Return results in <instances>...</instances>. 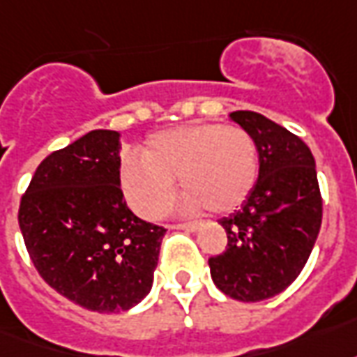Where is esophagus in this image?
<instances>
[{
  "label": "esophagus",
  "mask_w": 357,
  "mask_h": 357,
  "mask_svg": "<svg viewBox=\"0 0 357 357\" xmlns=\"http://www.w3.org/2000/svg\"><path fill=\"white\" fill-rule=\"evenodd\" d=\"M199 222H181V225H173L171 228H176V230H188V232H196L199 230Z\"/></svg>",
  "instance_id": "34e87169"
}]
</instances>
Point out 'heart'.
<instances>
[{"label": "heart", "mask_w": 357, "mask_h": 357, "mask_svg": "<svg viewBox=\"0 0 357 357\" xmlns=\"http://www.w3.org/2000/svg\"><path fill=\"white\" fill-rule=\"evenodd\" d=\"M257 140L241 127L192 123L152 135L142 155L121 165L127 204L146 218L163 217L175 202L176 181L188 190L186 213L238 209L259 181Z\"/></svg>", "instance_id": "obj_1"}]
</instances>
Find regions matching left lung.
Segmentation results:
<instances>
[{
	"label": "left lung",
	"instance_id": "1",
	"mask_svg": "<svg viewBox=\"0 0 357 357\" xmlns=\"http://www.w3.org/2000/svg\"><path fill=\"white\" fill-rule=\"evenodd\" d=\"M230 118L257 140L261 171L241 209L220 218L226 249L211 257V278L225 295L259 303L287 289L316 243L324 202L316 161L296 135L257 112Z\"/></svg>",
	"mask_w": 357,
	"mask_h": 357
}]
</instances>
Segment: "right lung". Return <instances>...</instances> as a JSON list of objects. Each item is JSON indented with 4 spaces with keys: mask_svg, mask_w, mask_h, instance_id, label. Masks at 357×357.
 Returning <instances> with one entry per match:
<instances>
[{
    "mask_svg": "<svg viewBox=\"0 0 357 357\" xmlns=\"http://www.w3.org/2000/svg\"><path fill=\"white\" fill-rule=\"evenodd\" d=\"M119 167V132H87L41 161L18 209L41 278L100 314L129 310L150 293L167 232L127 207Z\"/></svg>",
    "mask_w": 357,
    "mask_h": 357,
    "instance_id": "right-lung-1",
    "label": "right lung"
}]
</instances>
